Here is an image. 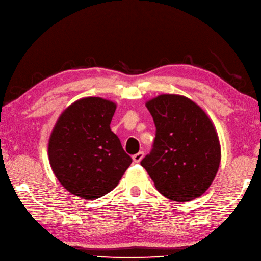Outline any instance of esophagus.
I'll return each mask as SVG.
<instances>
[{
	"mask_svg": "<svg viewBox=\"0 0 261 261\" xmlns=\"http://www.w3.org/2000/svg\"><path fill=\"white\" fill-rule=\"evenodd\" d=\"M143 158H144V152L143 151H139L138 153L133 155V161L135 162V163H138V162L141 161V159H143Z\"/></svg>",
	"mask_w": 261,
	"mask_h": 261,
	"instance_id": "34e87169",
	"label": "esophagus"
}]
</instances>
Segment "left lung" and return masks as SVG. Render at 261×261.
<instances>
[{
  "mask_svg": "<svg viewBox=\"0 0 261 261\" xmlns=\"http://www.w3.org/2000/svg\"><path fill=\"white\" fill-rule=\"evenodd\" d=\"M146 107L156 132L152 151L140 164L167 198H198L212 184L221 161L215 125L198 105L180 94H160Z\"/></svg>",
  "mask_w": 261,
  "mask_h": 261,
  "instance_id": "obj_1",
  "label": "left lung"
}]
</instances>
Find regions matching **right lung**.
I'll return each instance as SVG.
<instances>
[{"label":"right lung","mask_w":261,"mask_h":261,"mask_svg":"<svg viewBox=\"0 0 261 261\" xmlns=\"http://www.w3.org/2000/svg\"><path fill=\"white\" fill-rule=\"evenodd\" d=\"M116 103L100 97L75 101L59 116L48 154L55 177L67 192L97 199L118 184L132 163L110 128Z\"/></svg>","instance_id":"right-lung-1"}]
</instances>
